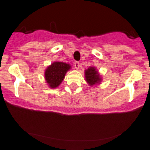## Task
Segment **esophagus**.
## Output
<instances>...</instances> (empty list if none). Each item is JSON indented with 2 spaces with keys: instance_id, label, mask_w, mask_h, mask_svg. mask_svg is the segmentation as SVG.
Listing matches in <instances>:
<instances>
[{
  "instance_id": "obj_1",
  "label": "esophagus",
  "mask_w": 150,
  "mask_h": 150,
  "mask_svg": "<svg viewBox=\"0 0 150 150\" xmlns=\"http://www.w3.org/2000/svg\"><path fill=\"white\" fill-rule=\"evenodd\" d=\"M74 64H75V68H76V69L79 68V67H80V63H79V62L76 61V62H75V63H74Z\"/></svg>"
}]
</instances>
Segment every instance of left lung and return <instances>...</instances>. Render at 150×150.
Listing matches in <instances>:
<instances>
[{
	"mask_svg": "<svg viewBox=\"0 0 150 150\" xmlns=\"http://www.w3.org/2000/svg\"><path fill=\"white\" fill-rule=\"evenodd\" d=\"M85 75H86V81L91 86L97 84L101 80L98 71L93 67H90L88 70H86V72H85Z\"/></svg>",
	"mask_w": 150,
	"mask_h": 150,
	"instance_id": "left-lung-1",
	"label": "left lung"
}]
</instances>
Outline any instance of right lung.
<instances>
[{
	"label": "right lung",
	"instance_id": "obj_1",
	"mask_svg": "<svg viewBox=\"0 0 150 150\" xmlns=\"http://www.w3.org/2000/svg\"><path fill=\"white\" fill-rule=\"evenodd\" d=\"M70 65L62 62H54L47 67L45 71V79L49 86L52 88H57L62 83Z\"/></svg>",
	"mask_w": 150,
	"mask_h": 150
}]
</instances>
